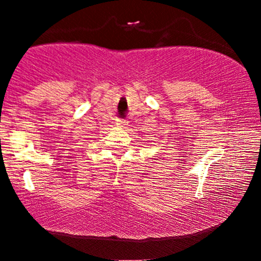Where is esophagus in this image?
Returning <instances> with one entry per match:
<instances>
[{"label":"esophagus","mask_w":261,"mask_h":261,"mask_svg":"<svg viewBox=\"0 0 261 261\" xmlns=\"http://www.w3.org/2000/svg\"><path fill=\"white\" fill-rule=\"evenodd\" d=\"M116 122H118V125H120V126H124V125L127 124V121L125 120V119H118Z\"/></svg>","instance_id":"34e87169"}]
</instances>
